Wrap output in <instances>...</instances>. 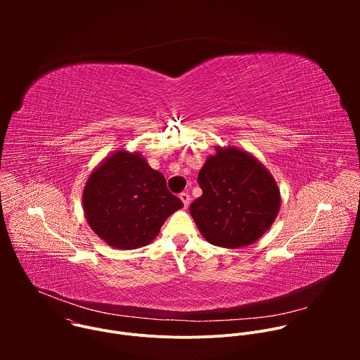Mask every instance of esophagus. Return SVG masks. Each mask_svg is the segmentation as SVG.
<instances>
[{
	"label": "esophagus",
	"mask_w": 360,
	"mask_h": 360,
	"mask_svg": "<svg viewBox=\"0 0 360 360\" xmlns=\"http://www.w3.org/2000/svg\"><path fill=\"white\" fill-rule=\"evenodd\" d=\"M179 199H181V200H182V203H184V208H188V207H189V200H191V198H189L188 192H182V193H179Z\"/></svg>",
	"instance_id": "obj_1"
}]
</instances>
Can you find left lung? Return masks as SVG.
<instances>
[{
    "instance_id": "1",
    "label": "left lung",
    "mask_w": 360,
    "mask_h": 360,
    "mask_svg": "<svg viewBox=\"0 0 360 360\" xmlns=\"http://www.w3.org/2000/svg\"><path fill=\"white\" fill-rule=\"evenodd\" d=\"M198 182L202 195L189 212L210 243L238 249L258 240L275 222L281 191L272 174L252 153L236 146H215Z\"/></svg>"
}]
</instances>
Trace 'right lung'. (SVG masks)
Masks as SVG:
<instances>
[{
    "label": "right lung",
    "instance_id": "right-lung-1",
    "mask_svg": "<svg viewBox=\"0 0 360 360\" xmlns=\"http://www.w3.org/2000/svg\"><path fill=\"white\" fill-rule=\"evenodd\" d=\"M184 203L167 188L139 152L118 149L88 176L82 208L89 228L110 246L129 250L146 246Z\"/></svg>",
    "mask_w": 360,
    "mask_h": 360
}]
</instances>
